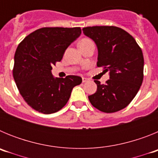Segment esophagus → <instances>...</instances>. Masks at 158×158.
<instances>
[{
  "instance_id": "obj_1",
  "label": "esophagus",
  "mask_w": 158,
  "mask_h": 158,
  "mask_svg": "<svg viewBox=\"0 0 158 158\" xmlns=\"http://www.w3.org/2000/svg\"><path fill=\"white\" fill-rule=\"evenodd\" d=\"M89 81V79H88V78L86 77H82V81L85 83V82H88Z\"/></svg>"
}]
</instances>
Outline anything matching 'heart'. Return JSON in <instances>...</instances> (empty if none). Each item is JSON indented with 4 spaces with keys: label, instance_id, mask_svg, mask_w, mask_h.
<instances>
[{
    "label": "heart",
    "instance_id": "heart-1",
    "mask_svg": "<svg viewBox=\"0 0 158 158\" xmlns=\"http://www.w3.org/2000/svg\"><path fill=\"white\" fill-rule=\"evenodd\" d=\"M91 40H89V39H83V40H81L80 41V43H87V42H90Z\"/></svg>",
    "mask_w": 158,
    "mask_h": 158
}]
</instances>
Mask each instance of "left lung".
<instances>
[{
	"mask_svg": "<svg viewBox=\"0 0 158 158\" xmlns=\"http://www.w3.org/2000/svg\"><path fill=\"white\" fill-rule=\"evenodd\" d=\"M98 49L96 65L109 72L110 79L89 96L92 105L106 113L123 109L132 101L143 81L144 58L142 49L131 35L115 26H94L82 29Z\"/></svg>",
	"mask_w": 158,
	"mask_h": 158,
	"instance_id": "1",
	"label": "left lung"
}]
</instances>
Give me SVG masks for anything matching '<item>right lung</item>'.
<instances>
[{
  "label": "right lung",
  "mask_w": 158,
  "mask_h": 158,
  "mask_svg": "<svg viewBox=\"0 0 158 158\" xmlns=\"http://www.w3.org/2000/svg\"><path fill=\"white\" fill-rule=\"evenodd\" d=\"M81 34V27H43L24 38L14 57L12 73L23 100L43 114L61 110L81 77L54 78L53 65L62 60L67 47Z\"/></svg>",
  "instance_id": "right-lung-1"
}]
</instances>
